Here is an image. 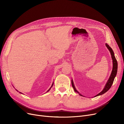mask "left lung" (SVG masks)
Segmentation results:
<instances>
[{"mask_svg":"<svg viewBox=\"0 0 124 124\" xmlns=\"http://www.w3.org/2000/svg\"><path fill=\"white\" fill-rule=\"evenodd\" d=\"M106 47L108 48V49L109 50L110 53V54H111V56H112V60H113V70H112V73H111V74H110V76L109 78V79L106 84V85L105 87V88H103V89L101 91V92L99 93V94H97V95H96L95 96H99V95H102L103 94V93H106L107 91H108L109 90V89L111 87L112 84L113 83V82H114V79L115 78L116 75V73H117V70H118V63H117V61L116 60V59L115 58V56L114 55V52L112 50V49L110 48L109 46L106 44ZM71 83H72V87L74 90V91L75 92H77V93H79L78 92H77V91L76 90V89H75V86L74 85V84H73V81L72 80V81H71ZM79 95H82L81 94L79 93Z\"/></svg>","mask_w":124,"mask_h":124,"instance_id":"obj_1","label":"left lung"}]
</instances>
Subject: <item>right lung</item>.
I'll return each instance as SVG.
<instances>
[{
  "instance_id": "obj_1",
  "label": "right lung",
  "mask_w": 124,
  "mask_h": 124,
  "mask_svg": "<svg viewBox=\"0 0 124 124\" xmlns=\"http://www.w3.org/2000/svg\"><path fill=\"white\" fill-rule=\"evenodd\" d=\"M53 84H52V86H51V87H50V89H49V90H48V91H47V92H49V90H50V89H51V87H52V86H53Z\"/></svg>"
}]
</instances>
